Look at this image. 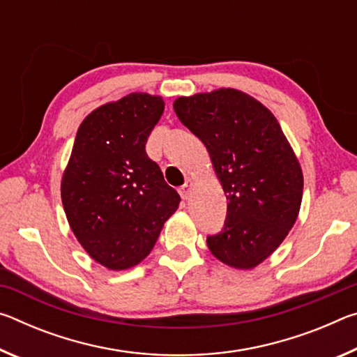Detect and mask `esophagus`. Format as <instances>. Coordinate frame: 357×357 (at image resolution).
Returning <instances> with one entry per match:
<instances>
[{
	"mask_svg": "<svg viewBox=\"0 0 357 357\" xmlns=\"http://www.w3.org/2000/svg\"><path fill=\"white\" fill-rule=\"evenodd\" d=\"M192 185H193V179H187V181H185V184L179 189L181 197H183L184 200H189V197H190V190H192Z\"/></svg>",
	"mask_w": 357,
	"mask_h": 357,
	"instance_id": "esophagus-1",
	"label": "esophagus"
}]
</instances>
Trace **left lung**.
Returning a JSON list of instances; mask_svg holds the SVG:
<instances>
[{
    "label": "left lung",
    "mask_w": 357,
    "mask_h": 357,
    "mask_svg": "<svg viewBox=\"0 0 357 357\" xmlns=\"http://www.w3.org/2000/svg\"><path fill=\"white\" fill-rule=\"evenodd\" d=\"M173 108L206 146L228 200L225 227L206 239L211 253L231 268H255L298 219L304 189L298 157L274 114L239 89L183 96Z\"/></svg>",
    "instance_id": "left-lung-1"
}]
</instances>
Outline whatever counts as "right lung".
<instances>
[{
    "label": "right lung",
    "instance_id": "right-lung-1",
    "mask_svg": "<svg viewBox=\"0 0 357 357\" xmlns=\"http://www.w3.org/2000/svg\"><path fill=\"white\" fill-rule=\"evenodd\" d=\"M160 96L130 93L100 105L77 130L61 179L66 217L89 257L112 271L143 261L181 197L146 154Z\"/></svg>",
    "mask_w": 357,
    "mask_h": 357
}]
</instances>
